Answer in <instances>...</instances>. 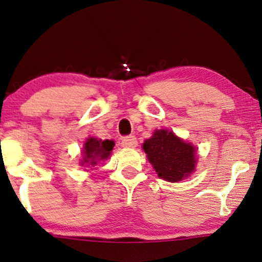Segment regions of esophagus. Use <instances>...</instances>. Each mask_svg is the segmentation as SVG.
<instances>
[{
	"mask_svg": "<svg viewBox=\"0 0 262 262\" xmlns=\"http://www.w3.org/2000/svg\"><path fill=\"white\" fill-rule=\"evenodd\" d=\"M121 145L123 146V147L132 148V147H135V146L138 145V140L134 135H129V137H124L123 139H122Z\"/></svg>",
	"mask_w": 262,
	"mask_h": 262,
	"instance_id": "obj_1",
	"label": "esophagus"
}]
</instances>
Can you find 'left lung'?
<instances>
[{
    "mask_svg": "<svg viewBox=\"0 0 262 262\" xmlns=\"http://www.w3.org/2000/svg\"><path fill=\"white\" fill-rule=\"evenodd\" d=\"M144 147L149 163L159 177L169 182H179L194 171L196 148L177 138L172 132L156 130Z\"/></svg>",
    "mask_w": 262,
    "mask_h": 262,
    "instance_id": "obj_1",
    "label": "left lung"
}]
</instances>
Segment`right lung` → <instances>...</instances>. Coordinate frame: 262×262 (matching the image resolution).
Masks as SVG:
<instances>
[{
  "label": "right lung",
  "instance_id": "obj_1",
  "mask_svg": "<svg viewBox=\"0 0 262 262\" xmlns=\"http://www.w3.org/2000/svg\"><path fill=\"white\" fill-rule=\"evenodd\" d=\"M114 146V141L111 140L102 141L96 138L87 139L82 149L83 158L81 165H83V164H89V165L93 166L98 163V160L106 159L107 157L110 156L111 151H113Z\"/></svg>",
  "mask_w": 262,
  "mask_h": 262
}]
</instances>
